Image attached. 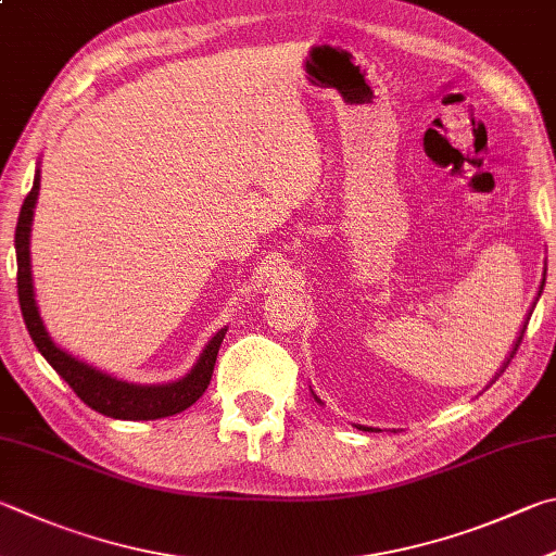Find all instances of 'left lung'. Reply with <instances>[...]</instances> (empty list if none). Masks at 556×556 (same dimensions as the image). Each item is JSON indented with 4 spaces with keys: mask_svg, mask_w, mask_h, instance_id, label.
<instances>
[{
    "mask_svg": "<svg viewBox=\"0 0 556 556\" xmlns=\"http://www.w3.org/2000/svg\"><path fill=\"white\" fill-rule=\"evenodd\" d=\"M544 277H547V262H544V267H542V279H540V289H538V296H534V301H532V306H530V311H528V316H525V320H522V326H520V330H518V338H516V342H513V350L508 352V357H506V362H503V367L498 369V375L491 379V383L496 381L501 375H503V369H506L508 365H510V359H513V355H516V350L520 348V340H522V332H525V328H528V320H530V316H532V308H534V304H538V299L542 296V289H544ZM489 383V387H491ZM486 387V389H489ZM311 389V387H308ZM311 393H313V389H311ZM313 399H316V403H323L316 393H313ZM352 426H355L357 430H367V432H381L379 428H369V426H359V422H352ZM391 432H396V430H391Z\"/></svg>",
    "mask_w": 556,
    "mask_h": 556,
    "instance_id": "left-lung-1",
    "label": "left lung"
}]
</instances>
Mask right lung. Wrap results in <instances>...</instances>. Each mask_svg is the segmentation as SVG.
<instances>
[{
    "label": "right lung",
    "mask_w": 556,
    "mask_h": 556,
    "mask_svg": "<svg viewBox=\"0 0 556 556\" xmlns=\"http://www.w3.org/2000/svg\"><path fill=\"white\" fill-rule=\"evenodd\" d=\"M40 189V160L36 167L34 187L24 199L22 214L16 220L14 233V248H16V287H18V304H22V316L31 336L34 345L40 355L53 367L60 377H63L70 389H73L79 399H83L89 408H94L102 416L116 418V420H157L175 416V413L187 410L191 403L201 399L206 391L211 375H214L216 355L220 342L226 338L228 326L220 328L211 336V340L199 352V357L185 377L165 383H138L128 379H118L116 375L99 369L89 362L70 355L65 348L50 338L43 318H40L36 291H34V275H31V224H34V208L38 201Z\"/></svg>",
    "instance_id": "obj_1"
}]
</instances>
